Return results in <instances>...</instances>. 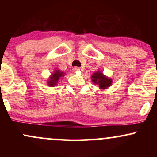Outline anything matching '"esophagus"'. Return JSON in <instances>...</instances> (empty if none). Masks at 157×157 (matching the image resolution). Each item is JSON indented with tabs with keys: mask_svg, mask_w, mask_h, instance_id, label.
<instances>
[{
	"mask_svg": "<svg viewBox=\"0 0 157 157\" xmlns=\"http://www.w3.org/2000/svg\"><path fill=\"white\" fill-rule=\"evenodd\" d=\"M80 71V68L77 67V66H75V67L73 68V71L74 72H77V71Z\"/></svg>",
	"mask_w": 157,
	"mask_h": 157,
	"instance_id": "esophagus-1",
	"label": "esophagus"
}]
</instances>
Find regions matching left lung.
Segmentation results:
<instances>
[{"label": "left lung", "instance_id": "1", "mask_svg": "<svg viewBox=\"0 0 157 157\" xmlns=\"http://www.w3.org/2000/svg\"><path fill=\"white\" fill-rule=\"evenodd\" d=\"M91 77H92L93 82L95 84L98 85L100 89H106V88L109 87L112 82L111 79L105 77L104 75H102V73L99 72V71L94 73Z\"/></svg>", "mask_w": 157, "mask_h": 157}]
</instances>
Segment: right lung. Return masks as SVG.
Returning a JSON list of instances; mask_svg holds the SVG:
<instances>
[{"mask_svg": "<svg viewBox=\"0 0 157 157\" xmlns=\"http://www.w3.org/2000/svg\"><path fill=\"white\" fill-rule=\"evenodd\" d=\"M63 76H64L63 72H60V71L56 70V71H55V73L52 75L50 80L48 81V84L51 86H55V85L57 83V81H58L59 78H60V77H63Z\"/></svg>", "mask_w": 157, "mask_h": 157, "instance_id": "add662e5", "label": "right lung"}]
</instances>
